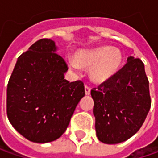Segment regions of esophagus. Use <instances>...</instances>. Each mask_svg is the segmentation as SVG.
<instances>
[{
    "label": "esophagus",
    "instance_id": "34e87169",
    "mask_svg": "<svg viewBox=\"0 0 158 158\" xmlns=\"http://www.w3.org/2000/svg\"><path fill=\"white\" fill-rule=\"evenodd\" d=\"M90 92H91V88H90L89 86H85V94H86V95L90 94Z\"/></svg>",
    "mask_w": 158,
    "mask_h": 158
}]
</instances>
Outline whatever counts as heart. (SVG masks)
<instances>
[{"mask_svg":"<svg viewBox=\"0 0 158 158\" xmlns=\"http://www.w3.org/2000/svg\"><path fill=\"white\" fill-rule=\"evenodd\" d=\"M123 56L118 48L100 47L93 49H81L75 54L74 60H69V67L78 72L80 68L89 69V79L95 84H102L118 72Z\"/></svg>","mask_w":158,"mask_h":158,"instance_id":"1","label":"heart"}]
</instances>
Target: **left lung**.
I'll list each match as a JSON object with an SVG mask.
<instances>
[{
	"instance_id": "obj_1",
	"label": "left lung",
	"mask_w": 158,
	"mask_h": 158,
	"mask_svg": "<svg viewBox=\"0 0 158 158\" xmlns=\"http://www.w3.org/2000/svg\"><path fill=\"white\" fill-rule=\"evenodd\" d=\"M95 131L106 144L127 141L146 119L151 100L144 64L130 56L126 65L105 83L91 90Z\"/></svg>"
}]
</instances>
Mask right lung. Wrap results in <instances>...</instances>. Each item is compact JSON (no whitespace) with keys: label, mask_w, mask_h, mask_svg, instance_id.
<instances>
[{"label":"right lung","mask_w":158,"mask_h":158,"mask_svg":"<svg viewBox=\"0 0 158 158\" xmlns=\"http://www.w3.org/2000/svg\"><path fill=\"white\" fill-rule=\"evenodd\" d=\"M54 40L36 41L18 58L7 86V115L27 140L47 143L67 129L85 95L82 81L64 79L68 71Z\"/></svg>","instance_id":"obj_1"}]
</instances>
